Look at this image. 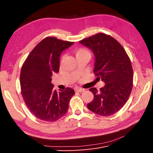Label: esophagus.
<instances>
[{"instance_id":"obj_1","label":"esophagus","mask_w":153,"mask_h":153,"mask_svg":"<svg viewBox=\"0 0 153 153\" xmlns=\"http://www.w3.org/2000/svg\"><path fill=\"white\" fill-rule=\"evenodd\" d=\"M85 90L84 89H82V88H76L75 89V91L76 92H84Z\"/></svg>"}]
</instances>
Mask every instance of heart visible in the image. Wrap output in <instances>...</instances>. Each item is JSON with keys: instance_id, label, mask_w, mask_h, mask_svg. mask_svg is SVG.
Returning <instances> with one entry per match:
<instances>
[{"instance_id": "obj_1", "label": "heart", "mask_w": 153, "mask_h": 153, "mask_svg": "<svg viewBox=\"0 0 153 153\" xmlns=\"http://www.w3.org/2000/svg\"><path fill=\"white\" fill-rule=\"evenodd\" d=\"M85 53L90 54L89 51H88L85 48H78V49L75 50V55H76V57H78V56H80V55H81L82 54H85Z\"/></svg>"}]
</instances>
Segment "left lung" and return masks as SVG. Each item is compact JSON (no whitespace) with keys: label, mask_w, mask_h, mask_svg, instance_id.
I'll return each mask as SVG.
<instances>
[{"label":"left lung","mask_w":153,"mask_h":153,"mask_svg":"<svg viewBox=\"0 0 153 153\" xmlns=\"http://www.w3.org/2000/svg\"><path fill=\"white\" fill-rule=\"evenodd\" d=\"M79 42L93 52V72L105 84L100 91L89 89L94 99L87 108L101 116H110L122 108L131 94L133 72L130 59L117 40L103 33Z\"/></svg>","instance_id":"8db88e82"}]
</instances>
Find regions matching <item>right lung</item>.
Instances as JSON below:
<instances>
[{
	"mask_svg": "<svg viewBox=\"0 0 153 153\" xmlns=\"http://www.w3.org/2000/svg\"><path fill=\"white\" fill-rule=\"evenodd\" d=\"M73 43L53 37L45 38L32 50L22 67L23 98L32 114L42 121H56L65 115L75 93L69 87L57 91L51 84L52 75L59 71L61 53Z\"/></svg>",
	"mask_w": 153,
	"mask_h": 153,
	"instance_id": "obj_1",
	"label": "right lung"
}]
</instances>
